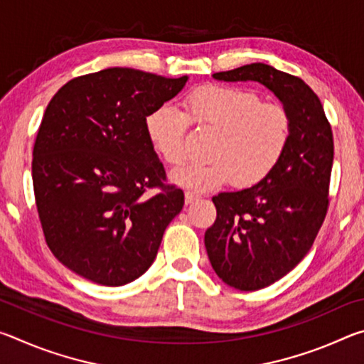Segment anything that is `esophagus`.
<instances>
[{
  "instance_id": "34e87169",
  "label": "esophagus",
  "mask_w": 364,
  "mask_h": 364,
  "mask_svg": "<svg viewBox=\"0 0 364 364\" xmlns=\"http://www.w3.org/2000/svg\"><path fill=\"white\" fill-rule=\"evenodd\" d=\"M199 197L200 196L197 193H193V191H186V193H184V200H186V204H193V202L199 199Z\"/></svg>"
}]
</instances>
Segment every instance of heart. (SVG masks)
<instances>
[{
    "instance_id": "heart-1",
    "label": "heart",
    "mask_w": 364,
    "mask_h": 364,
    "mask_svg": "<svg viewBox=\"0 0 364 364\" xmlns=\"http://www.w3.org/2000/svg\"><path fill=\"white\" fill-rule=\"evenodd\" d=\"M188 122L217 132L208 147V162H191L171 173L178 186L208 191L232 181L252 188L278 168L294 132L284 104L263 101L257 91L232 85H205L183 100V112L171 106L152 109L144 119L152 151L168 165L186 157Z\"/></svg>"
}]
</instances>
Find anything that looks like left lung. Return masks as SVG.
Returning <instances> with one entry per match:
<instances>
[{
    "label": "left lung",
    "mask_w": 364,
    "mask_h": 364,
    "mask_svg": "<svg viewBox=\"0 0 364 364\" xmlns=\"http://www.w3.org/2000/svg\"><path fill=\"white\" fill-rule=\"evenodd\" d=\"M213 77L264 85L294 122L286 156L267 180L212 197L217 220L205 231L212 268L228 286L258 291L292 271L315 242L329 207L334 139L321 101L301 78L262 63Z\"/></svg>",
    "instance_id": "left-lung-1"
}]
</instances>
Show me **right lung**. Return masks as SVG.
<instances>
[{
	"label": "right lung",
	"mask_w": 364,
	"mask_h": 364,
	"mask_svg": "<svg viewBox=\"0 0 364 364\" xmlns=\"http://www.w3.org/2000/svg\"><path fill=\"white\" fill-rule=\"evenodd\" d=\"M186 82L112 67L70 80L49 101L33 144L36 210L54 257L85 279H138L181 212L184 194L165 184L144 119Z\"/></svg>",
	"instance_id": "obj_1"
}]
</instances>
